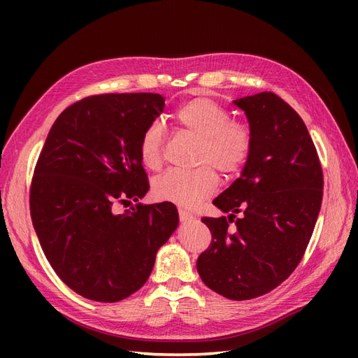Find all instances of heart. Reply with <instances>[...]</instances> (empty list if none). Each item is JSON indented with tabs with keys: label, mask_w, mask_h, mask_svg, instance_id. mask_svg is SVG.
I'll return each instance as SVG.
<instances>
[{
	"label": "heart",
	"mask_w": 358,
	"mask_h": 358,
	"mask_svg": "<svg viewBox=\"0 0 358 358\" xmlns=\"http://www.w3.org/2000/svg\"><path fill=\"white\" fill-rule=\"evenodd\" d=\"M170 179H171V178H170Z\"/></svg>",
	"instance_id": "obj_1"
}]
</instances>
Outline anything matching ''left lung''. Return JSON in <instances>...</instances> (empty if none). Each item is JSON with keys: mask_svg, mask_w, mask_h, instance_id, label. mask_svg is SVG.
Returning a JSON list of instances; mask_svg holds the SVG:
<instances>
[{"mask_svg": "<svg viewBox=\"0 0 358 358\" xmlns=\"http://www.w3.org/2000/svg\"><path fill=\"white\" fill-rule=\"evenodd\" d=\"M164 110L152 92L100 94L52 125L32 176L31 218L48 262L79 296L116 303L142 288L179 224L170 201L145 204L146 131ZM124 192V209L112 198Z\"/></svg>", "mask_w": 358, "mask_h": 358, "instance_id": "left-lung-1", "label": "left lung"}]
</instances>
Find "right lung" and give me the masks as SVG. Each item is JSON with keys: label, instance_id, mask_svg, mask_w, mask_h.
I'll return each mask as SVG.
<instances>
[{"label": "right lung", "instance_id": "right-lung-1", "mask_svg": "<svg viewBox=\"0 0 358 358\" xmlns=\"http://www.w3.org/2000/svg\"><path fill=\"white\" fill-rule=\"evenodd\" d=\"M234 106L249 122V152L242 175L213 200L229 216L204 221L212 242L197 270L212 291L251 300L282 284L301 262L324 179L305 122L282 99L259 92Z\"/></svg>", "mask_w": 358, "mask_h": 358}]
</instances>
